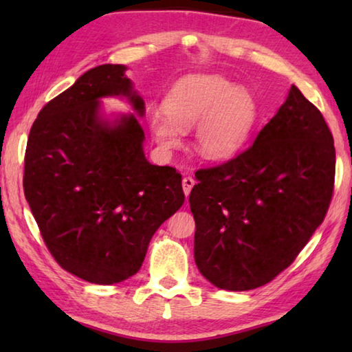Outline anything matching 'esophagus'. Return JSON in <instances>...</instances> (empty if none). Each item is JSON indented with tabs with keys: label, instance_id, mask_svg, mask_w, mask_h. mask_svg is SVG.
Here are the masks:
<instances>
[{
	"label": "esophagus",
	"instance_id": "esophagus-1",
	"mask_svg": "<svg viewBox=\"0 0 352 352\" xmlns=\"http://www.w3.org/2000/svg\"><path fill=\"white\" fill-rule=\"evenodd\" d=\"M194 184H195V180H194V177H192V175H186V177H183V190H184V194H186V197L189 195L190 189H192Z\"/></svg>",
	"mask_w": 352,
	"mask_h": 352
}]
</instances>
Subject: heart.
<instances>
[{
  "label": "heart",
  "instance_id": "1",
  "mask_svg": "<svg viewBox=\"0 0 352 352\" xmlns=\"http://www.w3.org/2000/svg\"><path fill=\"white\" fill-rule=\"evenodd\" d=\"M164 110H153L147 127L153 140L169 152L180 147L183 130H192V146L206 160L236 155L250 138L258 118L253 94L219 74H188L164 98Z\"/></svg>",
  "mask_w": 352,
  "mask_h": 352
}]
</instances>
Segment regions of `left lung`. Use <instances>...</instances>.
Returning <instances> with one entry per match:
<instances>
[{"instance_id": "left-lung-1", "label": "left lung", "mask_w": 352, "mask_h": 352, "mask_svg": "<svg viewBox=\"0 0 352 352\" xmlns=\"http://www.w3.org/2000/svg\"><path fill=\"white\" fill-rule=\"evenodd\" d=\"M195 177L189 205L200 273L219 289L261 287L287 269L326 217L336 178L332 133L292 85L252 146Z\"/></svg>"}]
</instances>
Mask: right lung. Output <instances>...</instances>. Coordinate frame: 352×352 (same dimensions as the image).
Returning <instances> with one entry per match:
<instances>
[{
    "label": "right lung",
    "instance_id": "obj_1",
    "mask_svg": "<svg viewBox=\"0 0 352 352\" xmlns=\"http://www.w3.org/2000/svg\"><path fill=\"white\" fill-rule=\"evenodd\" d=\"M124 65L87 71L40 110L29 132L23 188L40 234L58 265L93 284L141 269L155 231L183 205L182 175L151 164L136 115L116 126L99 118V98L144 100Z\"/></svg>",
    "mask_w": 352,
    "mask_h": 352
}]
</instances>
